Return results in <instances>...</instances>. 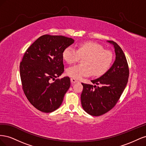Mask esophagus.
I'll return each mask as SVG.
<instances>
[{
    "mask_svg": "<svg viewBox=\"0 0 146 146\" xmlns=\"http://www.w3.org/2000/svg\"><path fill=\"white\" fill-rule=\"evenodd\" d=\"M70 81H71V82H72V83H76V82H78V80H76V79L74 78H70Z\"/></svg>",
    "mask_w": 146,
    "mask_h": 146,
    "instance_id": "obj_1",
    "label": "esophagus"
}]
</instances>
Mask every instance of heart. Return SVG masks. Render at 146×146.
<instances>
[{"instance_id":"heart-1","label":"heart","mask_w":146,"mask_h":146,"mask_svg":"<svg viewBox=\"0 0 146 146\" xmlns=\"http://www.w3.org/2000/svg\"><path fill=\"white\" fill-rule=\"evenodd\" d=\"M83 58L84 64L76 65L66 70V74L75 79L88 77L94 73L95 76L104 74L111 63L113 55L109 50L104 49L99 44L88 41L78 46L77 50L71 46L66 47L63 57L68 64L76 63L80 57Z\"/></svg>"}]
</instances>
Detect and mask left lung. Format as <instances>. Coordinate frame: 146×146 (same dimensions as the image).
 Returning <instances> with one entry per match:
<instances>
[{
    "label": "left lung",
    "mask_w": 146,
    "mask_h": 146,
    "mask_svg": "<svg viewBox=\"0 0 146 146\" xmlns=\"http://www.w3.org/2000/svg\"><path fill=\"white\" fill-rule=\"evenodd\" d=\"M113 44L116 53L113 64L102 76L91 82L100 86L82 83L83 90L81 102L85 111L91 116H99L107 113L116 105L128 82L129 68L124 53L117 44Z\"/></svg>",
    "instance_id": "8db88e82"
}]
</instances>
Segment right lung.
Here are the masks:
<instances>
[{
    "label": "right lung",
    "instance_id": "right-lung-1",
    "mask_svg": "<svg viewBox=\"0 0 146 146\" xmlns=\"http://www.w3.org/2000/svg\"><path fill=\"white\" fill-rule=\"evenodd\" d=\"M74 41L61 35H44L25 52L19 66L23 90L30 103L39 111L51 113L63 102L70 78H55L64 72L63 51Z\"/></svg>",
    "mask_w": 146,
    "mask_h": 146
}]
</instances>
